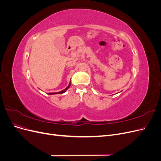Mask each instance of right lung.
Segmentation results:
<instances>
[{"label":"right lung","mask_w":161,"mask_h":161,"mask_svg":"<svg viewBox=\"0 0 161 161\" xmlns=\"http://www.w3.org/2000/svg\"><path fill=\"white\" fill-rule=\"evenodd\" d=\"M70 86V84H69V85L66 88L64 89V90H63V91H60V92H50V93H48L49 95H53V94H62V93H64V92H66V91L69 88V86Z\"/></svg>","instance_id":"obj_1"}]
</instances>
